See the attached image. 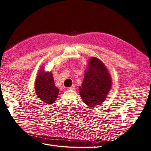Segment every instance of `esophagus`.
Listing matches in <instances>:
<instances>
[{
    "label": "esophagus",
    "instance_id": "obj_1",
    "mask_svg": "<svg viewBox=\"0 0 151 151\" xmlns=\"http://www.w3.org/2000/svg\"><path fill=\"white\" fill-rule=\"evenodd\" d=\"M69 89H70V90H74V89H75V86L74 85H72L71 87H70Z\"/></svg>",
    "mask_w": 151,
    "mask_h": 151
}]
</instances>
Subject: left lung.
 Listing matches in <instances>:
<instances>
[{
  "label": "left lung",
  "instance_id": "obj_1",
  "mask_svg": "<svg viewBox=\"0 0 151 151\" xmlns=\"http://www.w3.org/2000/svg\"><path fill=\"white\" fill-rule=\"evenodd\" d=\"M111 86L112 80L107 67L100 59L92 57L82 86L79 87L83 102L91 107L101 104L106 100Z\"/></svg>",
  "mask_w": 151,
  "mask_h": 151
}]
</instances>
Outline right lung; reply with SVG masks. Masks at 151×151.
Segmentation results:
<instances>
[{
	"label": "right lung",
	"mask_w": 151,
	"mask_h": 151,
	"mask_svg": "<svg viewBox=\"0 0 151 151\" xmlns=\"http://www.w3.org/2000/svg\"><path fill=\"white\" fill-rule=\"evenodd\" d=\"M35 89L37 96L48 104H52L58 98L59 89L54 84L51 72L40 69L35 82Z\"/></svg>",
	"instance_id": "right-lung-1"
}]
</instances>
